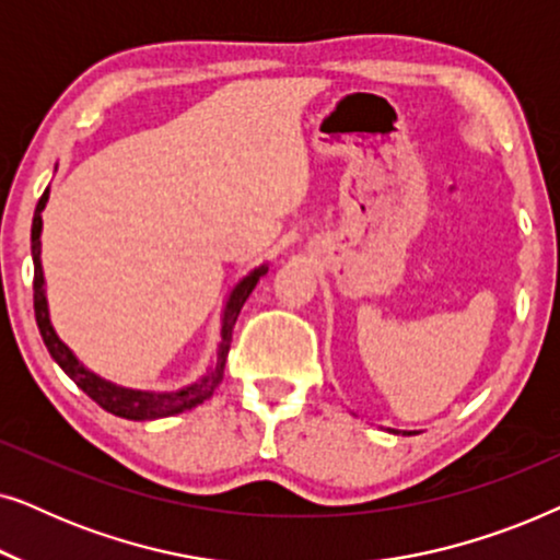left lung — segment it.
I'll return each mask as SVG.
<instances>
[{
    "instance_id": "1",
    "label": "left lung",
    "mask_w": 560,
    "mask_h": 560,
    "mask_svg": "<svg viewBox=\"0 0 560 560\" xmlns=\"http://www.w3.org/2000/svg\"><path fill=\"white\" fill-rule=\"evenodd\" d=\"M408 435H410V433H408Z\"/></svg>"
}]
</instances>
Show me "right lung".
Returning a JSON list of instances; mask_svg holds the SVG:
<instances>
[{
	"mask_svg": "<svg viewBox=\"0 0 560 560\" xmlns=\"http://www.w3.org/2000/svg\"><path fill=\"white\" fill-rule=\"evenodd\" d=\"M45 201H48V188L40 196V201L35 206V217H33V262H35V278H33V303H35V320L37 328H40V336L48 347L50 357L56 359L68 377H71L75 385H79L83 393H86L91 400L102 405L104 410H109L112 416L127 418V420H155V418H165V416H175V412L190 410L196 405H201L203 400H209L213 395V389L221 385L224 380V364H226V354L229 347H232V334H234V324L240 318V311L244 301H247L252 290H255L257 280L267 272V267H257L255 272H249L240 285L234 288L232 298H229L226 313H224V326H221V343L217 351V364L213 370L206 374L201 382L196 385H188L178 389V393H140V389H125L112 385L96 374H91L89 370H83V364H79V359L71 354V349L66 347L63 341L58 339L56 331L50 326V316H48V303H45V290H43V267H40V229H43V219L40 213L45 209Z\"/></svg>",
	"mask_w": 560,
	"mask_h": 560,
	"instance_id": "add662e5",
	"label": "right lung"
}]
</instances>
